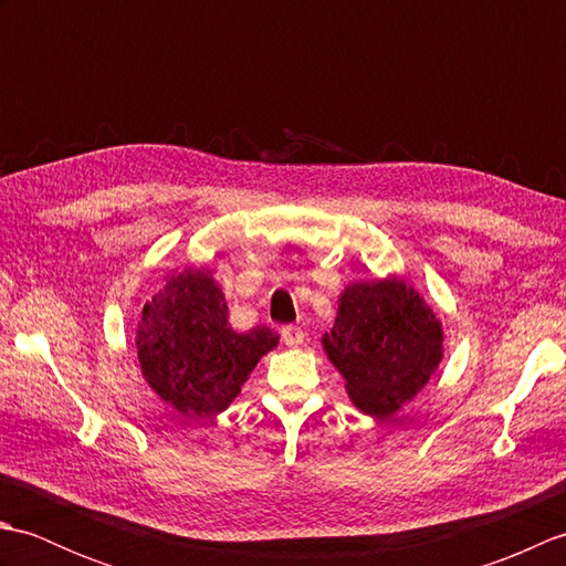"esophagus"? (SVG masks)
<instances>
[{
	"instance_id": "1",
	"label": "esophagus",
	"mask_w": 566,
	"mask_h": 566,
	"mask_svg": "<svg viewBox=\"0 0 566 566\" xmlns=\"http://www.w3.org/2000/svg\"><path fill=\"white\" fill-rule=\"evenodd\" d=\"M282 340L286 347H298L304 343V331L298 326H284L282 328Z\"/></svg>"
}]
</instances>
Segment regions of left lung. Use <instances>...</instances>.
<instances>
[{"label": "left lung", "mask_w": 566, "mask_h": 566, "mask_svg": "<svg viewBox=\"0 0 566 566\" xmlns=\"http://www.w3.org/2000/svg\"><path fill=\"white\" fill-rule=\"evenodd\" d=\"M323 350L359 411L389 418L426 387L442 359V326L399 276L345 286Z\"/></svg>", "instance_id": "8db88e82"}]
</instances>
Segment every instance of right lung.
I'll return each mask as SVG.
<instances>
[{"label":"right lung","instance_id":"add662e5","mask_svg":"<svg viewBox=\"0 0 566 566\" xmlns=\"http://www.w3.org/2000/svg\"><path fill=\"white\" fill-rule=\"evenodd\" d=\"M276 343L280 335L264 326L233 331L221 286L209 270L191 268L172 274L146 302L136 331L143 377L189 418L226 411Z\"/></svg>","mask_w":566,"mask_h":566}]
</instances>
